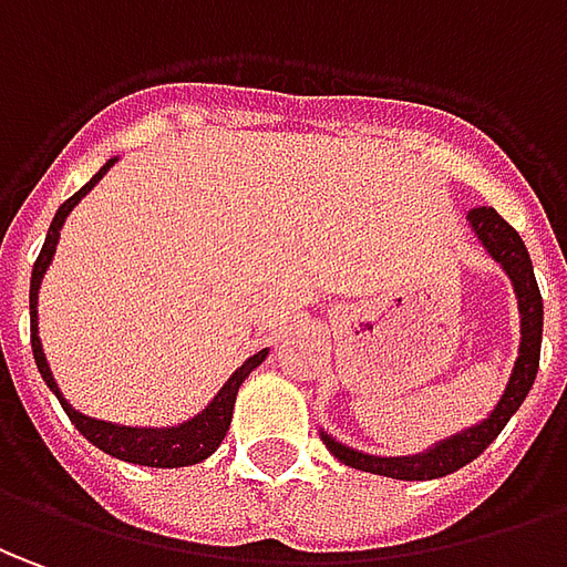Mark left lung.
<instances>
[{
  "instance_id": "obj_1",
  "label": "left lung",
  "mask_w": 567,
  "mask_h": 567,
  "mask_svg": "<svg viewBox=\"0 0 567 567\" xmlns=\"http://www.w3.org/2000/svg\"><path fill=\"white\" fill-rule=\"evenodd\" d=\"M470 225L478 234V240L494 259L503 265V271L509 275L518 296V315H522V346H518V358H515L513 377L506 392L497 401V408L491 410L485 423L472 425L466 432H460L454 439L441 441L432 451L420 456H370L361 451H351L346 444H339L330 435L321 439L327 451L346 463L351 470L373 472V475H385V478H401V482H429V478H441L451 472L463 470L475 456L485 451L491 441L503 432V425L509 423L515 410L522 408V401L528 398L537 367H540V336H544V299L537 290V277H534V265H530L525 240L518 237L513 225L497 209L491 206H478L470 213Z\"/></svg>"
}]
</instances>
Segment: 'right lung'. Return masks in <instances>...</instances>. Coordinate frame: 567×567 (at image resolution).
<instances>
[{
	"label": "right lung",
	"instance_id": "add662e5",
	"mask_svg": "<svg viewBox=\"0 0 567 567\" xmlns=\"http://www.w3.org/2000/svg\"><path fill=\"white\" fill-rule=\"evenodd\" d=\"M113 163H116V159H107V163L92 175V182L82 185L80 190H76L70 200L61 203L58 213H54L52 228L45 234V244L39 249V259L37 265H33V277H30V346H33V358H37V367L39 373H42V380H45V385L58 395L61 408H64V413L70 416V423L76 425L82 435L95 444L97 451L116 456V460H126V463H138V466H157V470L194 466V463H203V460L221 444L228 425H231L237 389H240V382L268 358V349H261L256 351L252 358H246L244 364L231 373V380L218 389V395L213 398V404L203 410V413H197L194 420H187V423L182 425H172V429H128V425H113L104 423V420H92V416H85L80 410L70 408L68 401H64V395H61V389H58V382H54L52 370H49V361H45V351H42V342H39V284H42V275H45V268H49V261H52L54 256V246H58V237H61V225H64V218L70 216V209L101 182V175L111 169Z\"/></svg>",
	"mask_w": 567,
	"mask_h": 567
}]
</instances>
